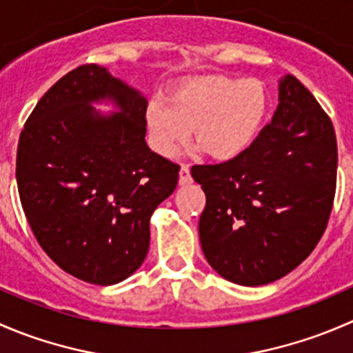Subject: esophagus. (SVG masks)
<instances>
[{"label":"esophagus","mask_w":353,"mask_h":353,"mask_svg":"<svg viewBox=\"0 0 353 353\" xmlns=\"http://www.w3.org/2000/svg\"><path fill=\"white\" fill-rule=\"evenodd\" d=\"M191 181H193V177H191L190 165L183 163V165H181V172H179V183L183 184V186H186V184H190Z\"/></svg>","instance_id":"1"}]
</instances>
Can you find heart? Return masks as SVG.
Instances as JSON below:
<instances>
[{
	"mask_svg": "<svg viewBox=\"0 0 353 353\" xmlns=\"http://www.w3.org/2000/svg\"><path fill=\"white\" fill-rule=\"evenodd\" d=\"M268 92L258 80L205 77L181 87L170 101L148 104V133L162 155L179 152L194 128L199 147L215 159H232L249 147L265 121Z\"/></svg>",
	"mask_w": 353,
	"mask_h": 353,
	"instance_id": "1",
	"label": "heart"
}]
</instances>
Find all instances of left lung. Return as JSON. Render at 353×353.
I'll list each match as a JSON object with an SVG mask.
<instances>
[{
    "label": "left lung",
    "instance_id": "obj_1",
    "mask_svg": "<svg viewBox=\"0 0 353 353\" xmlns=\"http://www.w3.org/2000/svg\"><path fill=\"white\" fill-rule=\"evenodd\" d=\"M279 101L245 150L191 169L206 196L203 254L237 285H266L297 268L333 208L338 148L330 116L294 74L280 80Z\"/></svg>",
    "mask_w": 353,
    "mask_h": 353
}]
</instances>
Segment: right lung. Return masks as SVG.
I'll return each mask as SVG.
<instances>
[{"instance_id": "obj_1", "label": "right lung", "mask_w": 353, "mask_h": 353, "mask_svg": "<svg viewBox=\"0 0 353 353\" xmlns=\"http://www.w3.org/2000/svg\"><path fill=\"white\" fill-rule=\"evenodd\" d=\"M119 113L102 117L92 101ZM147 99L105 68L81 65L59 78L25 123L17 184L46 254L70 275L114 285L133 275L150 245V216L174 193L177 163L145 141Z\"/></svg>"}]
</instances>
